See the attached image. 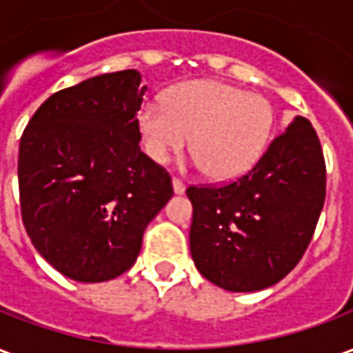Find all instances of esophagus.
I'll return each instance as SVG.
<instances>
[{"label":"esophagus","instance_id":"esophagus-1","mask_svg":"<svg viewBox=\"0 0 353 353\" xmlns=\"http://www.w3.org/2000/svg\"><path fill=\"white\" fill-rule=\"evenodd\" d=\"M172 187H174V192H176V194H183L185 192V183L183 181H179V179H176V177L172 179Z\"/></svg>","mask_w":353,"mask_h":353}]
</instances>
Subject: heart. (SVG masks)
I'll use <instances>...</instances> for the list:
<instances>
[{
  "label": "heart",
  "mask_w": 353,
  "mask_h": 353,
  "mask_svg": "<svg viewBox=\"0 0 353 353\" xmlns=\"http://www.w3.org/2000/svg\"><path fill=\"white\" fill-rule=\"evenodd\" d=\"M145 153L159 164L191 138L196 166L217 181L244 176L265 153L274 128L272 103L221 81H189L138 111Z\"/></svg>",
  "instance_id": "1"
}]
</instances>
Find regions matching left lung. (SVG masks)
I'll use <instances>...</instances> for the list:
<instances>
[{
  "label": "left lung",
  "instance_id": "1",
  "mask_svg": "<svg viewBox=\"0 0 353 353\" xmlns=\"http://www.w3.org/2000/svg\"><path fill=\"white\" fill-rule=\"evenodd\" d=\"M187 196L199 272L234 293L270 288L301 261L325 202L318 134L296 115L245 176L223 187H189Z\"/></svg>",
  "mask_w": 353,
  "mask_h": 353
}]
</instances>
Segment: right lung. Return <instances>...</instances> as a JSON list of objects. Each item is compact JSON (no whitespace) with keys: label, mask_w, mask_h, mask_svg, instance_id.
<instances>
[{"label":"right lung","mask_w":353,"mask_h":353,"mask_svg":"<svg viewBox=\"0 0 353 353\" xmlns=\"http://www.w3.org/2000/svg\"><path fill=\"white\" fill-rule=\"evenodd\" d=\"M138 70L52 94L20 139L22 221L65 278L113 280L136 263L147 225L172 199L168 172L141 153Z\"/></svg>","instance_id":"1"}]
</instances>
